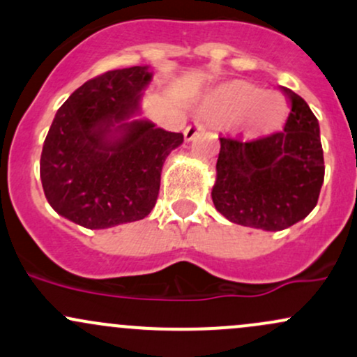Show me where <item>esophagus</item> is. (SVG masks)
Here are the masks:
<instances>
[{"mask_svg": "<svg viewBox=\"0 0 357 357\" xmlns=\"http://www.w3.org/2000/svg\"><path fill=\"white\" fill-rule=\"evenodd\" d=\"M199 130H202V125L197 123V121H195V123H191V125H188L186 130H185V139L188 140V142H190V140H193L195 137H197Z\"/></svg>", "mask_w": 357, "mask_h": 357, "instance_id": "obj_1", "label": "esophagus"}]
</instances>
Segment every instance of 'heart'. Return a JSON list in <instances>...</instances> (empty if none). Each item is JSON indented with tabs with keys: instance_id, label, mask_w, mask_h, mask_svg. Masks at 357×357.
Here are the masks:
<instances>
[{
	"instance_id": "heart-1",
	"label": "heart",
	"mask_w": 357,
	"mask_h": 357,
	"mask_svg": "<svg viewBox=\"0 0 357 357\" xmlns=\"http://www.w3.org/2000/svg\"><path fill=\"white\" fill-rule=\"evenodd\" d=\"M211 108L229 121H248L254 130L276 127L283 115V101L273 93H262L256 86L234 83L220 89L211 101Z\"/></svg>"
}]
</instances>
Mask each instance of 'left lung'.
<instances>
[{
	"label": "left lung",
	"mask_w": 357,
	"mask_h": 357,
	"mask_svg": "<svg viewBox=\"0 0 357 357\" xmlns=\"http://www.w3.org/2000/svg\"><path fill=\"white\" fill-rule=\"evenodd\" d=\"M281 91L289 101L283 130L252 140L220 137L211 190L227 220L269 232L288 229L315 208L325 174L319 120L303 98Z\"/></svg>",
	"instance_id": "left-lung-1"
}]
</instances>
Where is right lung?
Segmentation results:
<instances>
[{
    "mask_svg": "<svg viewBox=\"0 0 357 357\" xmlns=\"http://www.w3.org/2000/svg\"><path fill=\"white\" fill-rule=\"evenodd\" d=\"M151 79L147 66L108 70L57 109L42 149L40 179L59 215L95 230L142 220L154 208L162 164L183 134L128 121Z\"/></svg>",
    "mask_w": 357,
    "mask_h": 357,
    "instance_id": "add662e5",
    "label": "right lung"
}]
</instances>
